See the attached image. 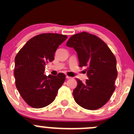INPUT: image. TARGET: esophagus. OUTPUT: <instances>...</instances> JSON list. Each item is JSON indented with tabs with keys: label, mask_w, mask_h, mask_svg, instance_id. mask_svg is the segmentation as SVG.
I'll list each match as a JSON object with an SVG mask.
<instances>
[{
	"label": "esophagus",
	"mask_w": 134,
	"mask_h": 134,
	"mask_svg": "<svg viewBox=\"0 0 134 134\" xmlns=\"http://www.w3.org/2000/svg\"><path fill=\"white\" fill-rule=\"evenodd\" d=\"M66 78H67V79H71V77L69 76H66Z\"/></svg>",
	"instance_id": "obj_1"
}]
</instances>
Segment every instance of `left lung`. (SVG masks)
I'll return each instance as SVG.
<instances>
[{
	"label": "left lung",
	"instance_id": "8db88e82",
	"mask_svg": "<svg viewBox=\"0 0 134 134\" xmlns=\"http://www.w3.org/2000/svg\"><path fill=\"white\" fill-rule=\"evenodd\" d=\"M67 46L77 52L80 67H87L88 79L86 82L76 79L78 84L72 93L75 100L85 109L100 108L107 103L115 90V57L101 39L87 32L71 36Z\"/></svg>",
	"mask_w": 134,
	"mask_h": 134
}]
</instances>
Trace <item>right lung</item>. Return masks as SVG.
Listing matches in <instances>:
<instances>
[{"label": "right lung", "mask_w": 134, "mask_h": 134, "mask_svg": "<svg viewBox=\"0 0 134 134\" xmlns=\"http://www.w3.org/2000/svg\"><path fill=\"white\" fill-rule=\"evenodd\" d=\"M67 36L41 34L28 40L15 58L14 76L17 90L30 106L41 108L54 100L65 75H44L45 65L54 59L58 47Z\"/></svg>", "instance_id": "add662e5"}]
</instances>
